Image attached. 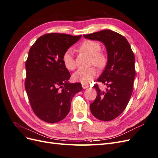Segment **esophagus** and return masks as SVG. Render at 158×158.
I'll list each match as a JSON object with an SVG mask.
<instances>
[{
    "mask_svg": "<svg viewBox=\"0 0 158 158\" xmlns=\"http://www.w3.org/2000/svg\"><path fill=\"white\" fill-rule=\"evenodd\" d=\"M82 86L83 89H86L89 87V85L86 84H82Z\"/></svg>",
    "mask_w": 158,
    "mask_h": 158,
    "instance_id": "obj_1",
    "label": "esophagus"
}]
</instances>
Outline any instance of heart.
Instances as JSON below:
<instances>
[{
	"mask_svg": "<svg viewBox=\"0 0 158 158\" xmlns=\"http://www.w3.org/2000/svg\"><path fill=\"white\" fill-rule=\"evenodd\" d=\"M78 50L85 52L92 56V63L95 66L102 69L107 63V58L101 51V45L98 42L93 40H85L79 47ZM62 61L64 67L69 70H73L76 68V63L71 51H65L63 56ZM97 74V71L94 68L88 69H78L73 74V80L75 82H81L82 84H88L92 81Z\"/></svg>",
	"mask_w": 158,
	"mask_h": 158,
	"instance_id": "heart-1",
	"label": "heart"
}]
</instances>
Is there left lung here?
Listing matches in <instances>:
<instances>
[{
  "label": "left lung",
  "instance_id": "obj_1",
  "mask_svg": "<svg viewBox=\"0 0 158 158\" xmlns=\"http://www.w3.org/2000/svg\"><path fill=\"white\" fill-rule=\"evenodd\" d=\"M84 37L106 46L107 64L98 81L107 88L102 91L97 84L94 85L97 97L89 107L99 120L111 121L123 112L132 95L136 76L135 55L126 38L115 31L103 30Z\"/></svg>",
  "mask_w": 158,
  "mask_h": 158
}]
</instances>
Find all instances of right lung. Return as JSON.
Here are the masks:
<instances>
[{"label": "right lung", "instance_id": "right-lung-1", "mask_svg": "<svg viewBox=\"0 0 158 158\" xmlns=\"http://www.w3.org/2000/svg\"><path fill=\"white\" fill-rule=\"evenodd\" d=\"M82 35L48 33L31 47L26 63L25 88L33 112L42 121L59 122L66 117L74 95L82 89L80 83H70L69 71L62 56Z\"/></svg>", "mask_w": 158, "mask_h": 158}]
</instances>
